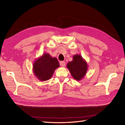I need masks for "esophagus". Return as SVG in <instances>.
Wrapping results in <instances>:
<instances>
[{
    "instance_id": "1",
    "label": "esophagus",
    "mask_w": 125,
    "mask_h": 125,
    "mask_svg": "<svg viewBox=\"0 0 125 125\" xmlns=\"http://www.w3.org/2000/svg\"><path fill=\"white\" fill-rule=\"evenodd\" d=\"M60 64L61 67H64L65 65V62H64V61H61L60 62Z\"/></svg>"
}]
</instances>
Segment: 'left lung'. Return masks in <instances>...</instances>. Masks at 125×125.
<instances>
[{
    "label": "left lung",
    "instance_id": "8db88e82",
    "mask_svg": "<svg viewBox=\"0 0 125 125\" xmlns=\"http://www.w3.org/2000/svg\"><path fill=\"white\" fill-rule=\"evenodd\" d=\"M67 67L71 76L76 81L83 79L88 69L86 61L79 54L73 56V61L67 63Z\"/></svg>",
    "mask_w": 125,
    "mask_h": 125
}]
</instances>
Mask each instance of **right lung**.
Masks as SVG:
<instances>
[{
	"label": "right lung",
	"instance_id": "obj_1",
	"mask_svg": "<svg viewBox=\"0 0 125 125\" xmlns=\"http://www.w3.org/2000/svg\"><path fill=\"white\" fill-rule=\"evenodd\" d=\"M59 67L56 58L52 57L48 53H44L34 61L33 71L39 81H46L52 78L55 70Z\"/></svg>",
	"mask_w": 125,
	"mask_h": 125
}]
</instances>
